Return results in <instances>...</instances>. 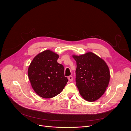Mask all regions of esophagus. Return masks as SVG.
I'll list each match as a JSON object with an SVG mask.
<instances>
[{"instance_id": "34e87169", "label": "esophagus", "mask_w": 131, "mask_h": 131, "mask_svg": "<svg viewBox=\"0 0 131 131\" xmlns=\"http://www.w3.org/2000/svg\"><path fill=\"white\" fill-rule=\"evenodd\" d=\"M68 79L69 80V81H70V82H71L72 81V80H73V78H72V77L71 76H69L68 77Z\"/></svg>"}]
</instances>
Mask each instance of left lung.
<instances>
[{"instance_id": "obj_1", "label": "left lung", "mask_w": 131, "mask_h": 131, "mask_svg": "<svg viewBox=\"0 0 131 131\" xmlns=\"http://www.w3.org/2000/svg\"><path fill=\"white\" fill-rule=\"evenodd\" d=\"M72 57L77 63L76 84L80 95L90 102L99 100L110 81V71L106 63L91 52Z\"/></svg>"}]
</instances>
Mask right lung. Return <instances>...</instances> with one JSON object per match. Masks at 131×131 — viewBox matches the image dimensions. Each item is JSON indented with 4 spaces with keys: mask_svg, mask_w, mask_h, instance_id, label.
<instances>
[{
    "mask_svg": "<svg viewBox=\"0 0 131 131\" xmlns=\"http://www.w3.org/2000/svg\"><path fill=\"white\" fill-rule=\"evenodd\" d=\"M59 55L50 50H45L33 59L28 68V76L34 91L44 99L58 95L68 79L64 66L58 63Z\"/></svg>",
    "mask_w": 131,
    "mask_h": 131,
    "instance_id": "add662e5",
    "label": "right lung"
}]
</instances>
